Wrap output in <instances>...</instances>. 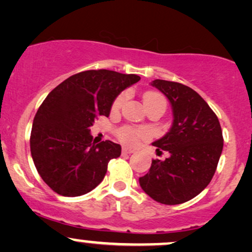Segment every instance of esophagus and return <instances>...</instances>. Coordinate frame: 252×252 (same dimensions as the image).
I'll use <instances>...</instances> for the list:
<instances>
[{
    "instance_id": "1",
    "label": "esophagus",
    "mask_w": 252,
    "mask_h": 252,
    "mask_svg": "<svg viewBox=\"0 0 252 252\" xmlns=\"http://www.w3.org/2000/svg\"><path fill=\"white\" fill-rule=\"evenodd\" d=\"M133 152V150L131 149H128V148H123L122 149V154L123 155H131Z\"/></svg>"
}]
</instances>
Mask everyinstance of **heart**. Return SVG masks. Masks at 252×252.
I'll list each match as a JSON object with an SVG mask.
<instances>
[{
    "label": "heart",
    "mask_w": 252,
    "mask_h": 252,
    "mask_svg": "<svg viewBox=\"0 0 252 252\" xmlns=\"http://www.w3.org/2000/svg\"><path fill=\"white\" fill-rule=\"evenodd\" d=\"M124 101H126V94H120L119 96L114 100L113 104H111V110L119 111L121 109V107L123 106ZM143 101H144L146 109L157 103H161L166 107V101H165V98L161 96V95H159L157 93H152V92H149V93L144 94ZM116 135L117 138H119L123 144L132 146L136 145L137 143L142 141V139L148 138L150 136V131L149 129L146 128H139V126H123L117 130Z\"/></svg>",
    "instance_id": "b5f03b06"
}]
</instances>
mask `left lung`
Listing matches in <instances>:
<instances>
[{
    "label": "left lung",
    "mask_w": 252,
    "mask_h": 252,
    "mask_svg": "<svg viewBox=\"0 0 252 252\" xmlns=\"http://www.w3.org/2000/svg\"><path fill=\"white\" fill-rule=\"evenodd\" d=\"M151 85L166 95L174 117L170 131L152 144L171 156L164 161L152 159L139 185L155 201L179 205L211 183L223 149L222 129L212 108L189 86L160 79Z\"/></svg>",
    "instance_id": "obj_1"
}]
</instances>
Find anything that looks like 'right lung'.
<instances>
[{
	"instance_id": "add662e5",
	"label": "right lung",
	"mask_w": 252,
	"mask_h": 252,
	"mask_svg": "<svg viewBox=\"0 0 252 252\" xmlns=\"http://www.w3.org/2000/svg\"><path fill=\"white\" fill-rule=\"evenodd\" d=\"M139 80L136 74L91 69L69 76L47 95L33 119L30 150L53 192L80 196L103 180L110 159L121 156V145L96 144L89 126L96 116H109L117 95Z\"/></svg>"
}]
</instances>
